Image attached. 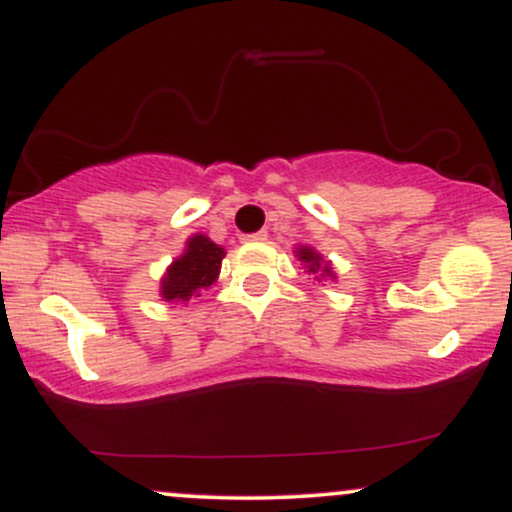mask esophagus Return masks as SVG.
<instances>
[{
    "label": "esophagus",
    "instance_id": "1",
    "mask_svg": "<svg viewBox=\"0 0 512 512\" xmlns=\"http://www.w3.org/2000/svg\"><path fill=\"white\" fill-rule=\"evenodd\" d=\"M243 240H248V243H262V240H267V231H257V233H250V236H245Z\"/></svg>",
    "mask_w": 512,
    "mask_h": 512
}]
</instances>
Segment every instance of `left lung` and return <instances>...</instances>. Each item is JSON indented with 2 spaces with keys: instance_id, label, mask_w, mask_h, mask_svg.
I'll return each mask as SVG.
<instances>
[{
  "instance_id": "8db88e82",
  "label": "left lung",
  "mask_w": 512,
  "mask_h": 512,
  "mask_svg": "<svg viewBox=\"0 0 512 512\" xmlns=\"http://www.w3.org/2000/svg\"><path fill=\"white\" fill-rule=\"evenodd\" d=\"M298 260H303L305 264H308V272H317V269H322V272H325L327 276H332V272H330V267H322V257L317 255L315 250H310V248H298ZM322 276V274H320Z\"/></svg>"
}]
</instances>
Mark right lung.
Instances as JSON below:
<instances>
[{"label":"right lung","instance_id":"right-lung-1","mask_svg":"<svg viewBox=\"0 0 512 512\" xmlns=\"http://www.w3.org/2000/svg\"><path fill=\"white\" fill-rule=\"evenodd\" d=\"M223 248L211 243L207 236H195L187 240L185 255L170 264L168 274L161 281V296L166 301H190L207 291L216 281L223 260Z\"/></svg>","mask_w":512,"mask_h":512}]
</instances>
